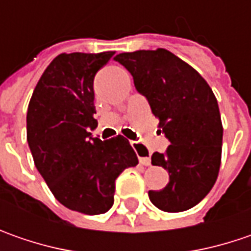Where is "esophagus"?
Listing matches in <instances>:
<instances>
[{
	"label": "esophagus",
	"mask_w": 251,
	"mask_h": 251,
	"mask_svg": "<svg viewBox=\"0 0 251 251\" xmlns=\"http://www.w3.org/2000/svg\"><path fill=\"white\" fill-rule=\"evenodd\" d=\"M132 146L135 147V150H136L137 153L140 154V157H139V161H140V164H143V166H150L151 164V160L149 156H145V147L142 146V145H139L136 142H132Z\"/></svg>",
	"instance_id": "esophagus-1"
}]
</instances>
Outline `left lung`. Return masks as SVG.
I'll return each mask as SVG.
<instances>
[{
	"label": "left lung",
	"instance_id": "8db88e82",
	"mask_svg": "<svg viewBox=\"0 0 251 251\" xmlns=\"http://www.w3.org/2000/svg\"><path fill=\"white\" fill-rule=\"evenodd\" d=\"M115 60L132 74L170 142L164 153L151 156L153 166L169 171V184L149 191V198L164 212L187 211L212 190L221 167L224 129L212 90L198 71L166 49L121 53Z\"/></svg>",
	"mask_w": 251,
	"mask_h": 251
}]
</instances>
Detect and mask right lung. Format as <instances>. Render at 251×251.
I'll return each instance as SVG.
<instances>
[{
	"label": "right lung",
	"mask_w": 251,
	"mask_h": 251,
	"mask_svg": "<svg viewBox=\"0 0 251 251\" xmlns=\"http://www.w3.org/2000/svg\"><path fill=\"white\" fill-rule=\"evenodd\" d=\"M114 56L63 53L42 74L27 106V145L56 200L71 211L100 215L114 205L115 181L137 157L125 137H93L94 77Z\"/></svg>",
	"instance_id": "right-lung-1"
}]
</instances>
